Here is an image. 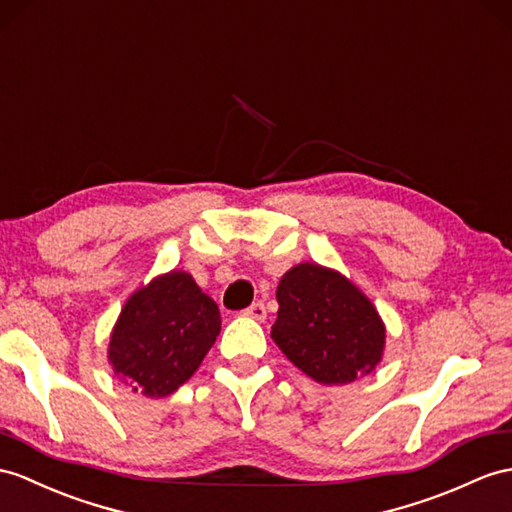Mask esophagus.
Returning a JSON list of instances; mask_svg holds the SVG:
<instances>
[{
  "label": "esophagus",
  "instance_id": "34e87169",
  "mask_svg": "<svg viewBox=\"0 0 512 512\" xmlns=\"http://www.w3.org/2000/svg\"><path fill=\"white\" fill-rule=\"evenodd\" d=\"M243 315L245 317H252L256 321H265L267 319V308H265L263 302H254L252 306L243 310Z\"/></svg>",
  "mask_w": 512,
  "mask_h": 512
}]
</instances>
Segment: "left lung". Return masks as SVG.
I'll list each match as a JSON object with an SVG mask.
<instances>
[{
	"mask_svg": "<svg viewBox=\"0 0 512 512\" xmlns=\"http://www.w3.org/2000/svg\"><path fill=\"white\" fill-rule=\"evenodd\" d=\"M271 339L321 384H350L382 360L386 330L369 297L339 271L317 263L289 269L278 284Z\"/></svg>",
	"mask_w": 512,
	"mask_h": 512,
	"instance_id": "8db88e82",
	"label": "left lung"
}]
</instances>
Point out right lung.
<instances>
[{
  "label": "right lung",
  "instance_id": "add662e5",
  "mask_svg": "<svg viewBox=\"0 0 512 512\" xmlns=\"http://www.w3.org/2000/svg\"><path fill=\"white\" fill-rule=\"evenodd\" d=\"M219 330V308L191 273L169 271L134 291L121 308L108 363L134 393L165 397L202 365Z\"/></svg>",
  "mask_w": 512,
  "mask_h": 512
}]
</instances>
